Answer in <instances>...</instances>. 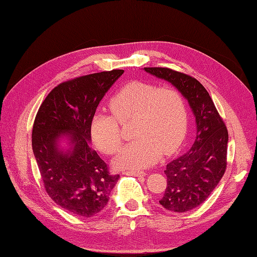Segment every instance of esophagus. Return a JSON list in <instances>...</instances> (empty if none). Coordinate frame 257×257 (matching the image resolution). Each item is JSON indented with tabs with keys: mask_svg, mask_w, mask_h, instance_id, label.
Segmentation results:
<instances>
[{
	"mask_svg": "<svg viewBox=\"0 0 257 257\" xmlns=\"http://www.w3.org/2000/svg\"><path fill=\"white\" fill-rule=\"evenodd\" d=\"M123 174H127V176H135V177H145L146 173L141 171H136V170H129L125 171Z\"/></svg>",
	"mask_w": 257,
	"mask_h": 257,
	"instance_id": "1",
	"label": "esophagus"
}]
</instances>
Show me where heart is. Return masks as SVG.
I'll return each instance as SVG.
<instances>
[{"instance_id":"heart-1","label":"heart","mask_w":257,"mask_h":257,"mask_svg":"<svg viewBox=\"0 0 257 257\" xmlns=\"http://www.w3.org/2000/svg\"><path fill=\"white\" fill-rule=\"evenodd\" d=\"M109 107L113 114L96 112L91 118V138L103 154L113 155L121 148L120 124L135 119L136 138L114 159V166L125 170H144L160 159L162 151L171 154L182 144L188 129L184 98L172 87L135 80L114 94Z\"/></svg>"}]
</instances>
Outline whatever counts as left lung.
I'll return each mask as SVG.
<instances>
[{"instance_id":"left-lung-1","label":"left lung","mask_w":257,"mask_h":257,"mask_svg":"<svg viewBox=\"0 0 257 257\" xmlns=\"http://www.w3.org/2000/svg\"><path fill=\"white\" fill-rule=\"evenodd\" d=\"M144 69L176 87L188 100L195 118L194 144L187 154L167 165V189L159 201L168 211L187 212L203 203L225 172L227 130L200 81L170 68Z\"/></svg>"}]
</instances>
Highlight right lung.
<instances>
[{
	"mask_svg": "<svg viewBox=\"0 0 257 257\" xmlns=\"http://www.w3.org/2000/svg\"><path fill=\"white\" fill-rule=\"evenodd\" d=\"M122 69L81 76L59 84L35 117L32 148L48 195L78 216L99 213L109 201L113 176L91 148L90 122L99 102ZM62 143H65L63 147Z\"/></svg>",
	"mask_w": 257,
	"mask_h": 257,
	"instance_id": "1",
	"label": "right lung"
}]
</instances>
